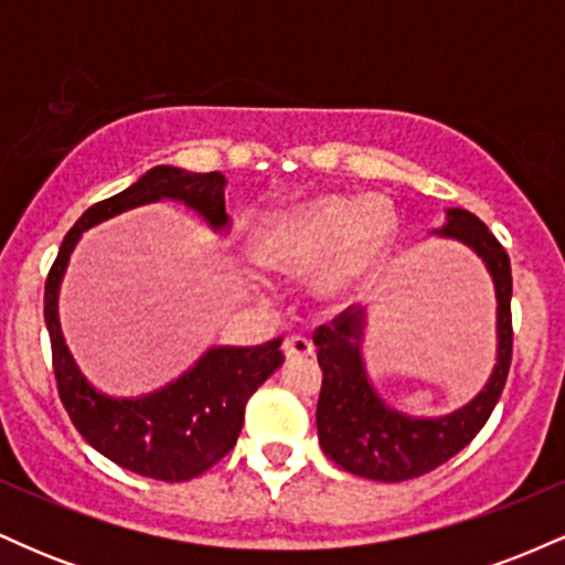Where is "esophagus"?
Wrapping results in <instances>:
<instances>
[{"mask_svg": "<svg viewBox=\"0 0 565 565\" xmlns=\"http://www.w3.org/2000/svg\"><path fill=\"white\" fill-rule=\"evenodd\" d=\"M284 355H287L289 361L310 359V355H313V342H310L308 337H300V334L287 337V340H284Z\"/></svg>", "mask_w": 565, "mask_h": 565, "instance_id": "1", "label": "esophagus"}]
</instances>
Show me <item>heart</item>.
Here are the masks:
<instances>
[{"instance_id":"1","label":"heart","mask_w":565,"mask_h":565,"mask_svg":"<svg viewBox=\"0 0 565 565\" xmlns=\"http://www.w3.org/2000/svg\"><path fill=\"white\" fill-rule=\"evenodd\" d=\"M395 220L385 201L327 193L270 217L255 236V260L270 274L300 278L321 268L316 295L355 300L391 257Z\"/></svg>"}]
</instances>
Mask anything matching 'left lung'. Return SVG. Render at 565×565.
Instances as JSON below:
<instances>
[{
	"label": "left lung",
	"instance_id": "left-lung-1",
	"mask_svg": "<svg viewBox=\"0 0 565 565\" xmlns=\"http://www.w3.org/2000/svg\"><path fill=\"white\" fill-rule=\"evenodd\" d=\"M436 233L468 244L494 278L497 366L483 391L468 406L446 417H408L385 406L366 377L361 359L364 310L348 308L332 323L316 329L313 342L319 348L323 372L316 408L321 449L342 470L369 481H408L449 462L454 454L462 451L481 433L508 382L512 361V274L508 252L468 210L446 212V225Z\"/></svg>",
	"mask_w": 565,
	"mask_h": 565
}]
</instances>
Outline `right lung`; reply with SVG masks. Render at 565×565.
<instances>
[{
    "label": "right lung",
    "mask_w": 565,
    "mask_h": 565,
    "mask_svg": "<svg viewBox=\"0 0 565 565\" xmlns=\"http://www.w3.org/2000/svg\"><path fill=\"white\" fill-rule=\"evenodd\" d=\"M161 199L183 201L215 231L228 228L223 174L153 167L127 191L89 206L66 233L44 284V323L57 393L84 440L119 468L180 483L206 472L236 446L246 401L284 364V353L281 337L255 348H210L183 377L142 398H108L84 380L57 321V289L71 252L93 225Z\"/></svg>",
    "instance_id": "1"
}]
</instances>
